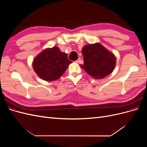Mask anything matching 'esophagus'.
<instances>
[{"instance_id":"34e87169","label":"esophagus","mask_w":147,"mask_h":147,"mask_svg":"<svg viewBox=\"0 0 147 147\" xmlns=\"http://www.w3.org/2000/svg\"><path fill=\"white\" fill-rule=\"evenodd\" d=\"M80 58H78V60H77L76 61H75V62H76V63H79V62H80Z\"/></svg>"}]
</instances>
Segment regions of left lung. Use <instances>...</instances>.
Listing matches in <instances>:
<instances>
[{"mask_svg": "<svg viewBox=\"0 0 147 147\" xmlns=\"http://www.w3.org/2000/svg\"><path fill=\"white\" fill-rule=\"evenodd\" d=\"M82 53L84 64L80 66L95 79L107 77L113 72L116 66L115 55L100 43L84 45Z\"/></svg>", "mask_w": 147, "mask_h": 147, "instance_id": "8db88e82", "label": "left lung"}]
</instances>
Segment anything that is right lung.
Segmentation results:
<instances>
[{
  "mask_svg": "<svg viewBox=\"0 0 147 147\" xmlns=\"http://www.w3.org/2000/svg\"><path fill=\"white\" fill-rule=\"evenodd\" d=\"M67 55L61 52L59 47L47 48L34 57L32 67L38 77L51 82L59 79L70 64Z\"/></svg>",
  "mask_w": 147,
  "mask_h": 147,
  "instance_id": "right-lung-1",
  "label": "right lung"
}]
</instances>
